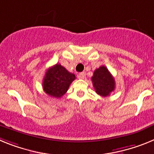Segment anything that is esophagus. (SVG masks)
I'll use <instances>...</instances> for the list:
<instances>
[{
    "mask_svg": "<svg viewBox=\"0 0 154 154\" xmlns=\"http://www.w3.org/2000/svg\"><path fill=\"white\" fill-rule=\"evenodd\" d=\"M78 77L80 79H85V73H84V72H81V73H79Z\"/></svg>",
    "mask_w": 154,
    "mask_h": 154,
    "instance_id": "1",
    "label": "esophagus"
}]
</instances>
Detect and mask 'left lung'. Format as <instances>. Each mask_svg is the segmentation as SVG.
<instances>
[{"label":"left lung","mask_w":154,"mask_h":154,"mask_svg":"<svg viewBox=\"0 0 154 154\" xmlns=\"http://www.w3.org/2000/svg\"><path fill=\"white\" fill-rule=\"evenodd\" d=\"M91 81L96 93L102 97L110 95L116 88L114 78L105 66H100L94 71Z\"/></svg>","instance_id":"8db88e82"}]
</instances>
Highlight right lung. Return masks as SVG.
Masks as SVG:
<instances>
[{"instance_id":"right-lung-1","label":"right lung","mask_w":154,"mask_h":154,"mask_svg":"<svg viewBox=\"0 0 154 154\" xmlns=\"http://www.w3.org/2000/svg\"><path fill=\"white\" fill-rule=\"evenodd\" d=\"M75 75L69 73L60 64H56L46 70L42 81V88L48 95L61 97L67 91L69 85L75 80Z\"/></svg>"}]
</instances>
